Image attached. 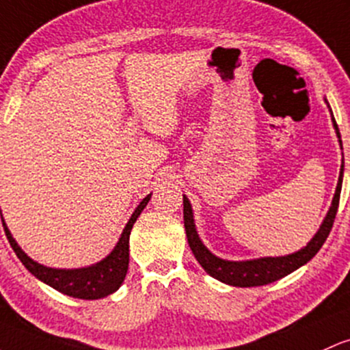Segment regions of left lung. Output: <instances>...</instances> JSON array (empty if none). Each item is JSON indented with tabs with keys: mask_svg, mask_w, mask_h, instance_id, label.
I'll return each mask as SVG.
<instances>
[{
	"mask_svg": "<svg viewBox=\"0 0 350 350\" xmlns=\"http://www.w3.org/2000/svg\"><path fill=\"white\" fill-rule=\"evenodd\" d=\"M327 103V99L324 98ZM327 107L331 109V106ZM332 116V111H331ZM332 124L336 129L337 137H339L340 149H342V141H340L339 128L336 124V119L332 116ZM342 178H344V161L340 164L339 172V181H337L336 193H334L332 204L329 207L327 214H325L324 221H322L321 228L314 234L312 239L307 243L304 247L299 251L293 252L287 256H278V257H259V259H249V260H228L217 257L216 254L209 251L204 244H202L201 237H199L198 231H196V222H194V213L193 206H191L189 199L183 194V204H184V228H186L187 243H189L191 251L201 267L204 269L211 278L217 279V281L229 284V286L236 287H256V286H266L274 281H279L284 275L291 274L295 269L302 267L304 264L309 262L314 256L317 254L319 249L327 239L329 232H331L334 219H336L337 207H339V198L340 189H342Z\"/></svg>",
	"mask_w": 350,
	"mask_h": 350,
	"instance_id": "8db88e82",
	"label": "left lung"
}]
</instances>
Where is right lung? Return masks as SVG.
I'll return each instance as SVG.
<instances>
[{
	"instance_id": "add662e5",
	"label": "right lung",
	"mask_w": 350,
	"mask_h": 350,
	"mask_svg": "<svg viewBox=\"0 0 350 350\" xmlns=\"http://www.w3.org/2000/svg\"><path fill=\"white\" fill-rule=\"evenodd\" d=\"M149 199H151V194L146 196L143 201L139 202V206L134 209L128 224L122 229V234L116 245H114L113 251L105 259H101L96 264H91V266L78 269H56L36 262L14 241L13 234L10 232L5 219H3L1 209L0 214L11 247H13V251L16 252L19 260L25 264V267L31 272L34 278L40 279L41 282L48 284V286H51L53 289L69 295V297L94 301V299H103L106 295L116 293L119 287H121V284L124 282L126 272H128L129 266V234H131L134 222L139 217V214L143 213Z\"/></svg>"
}]
</instances>
